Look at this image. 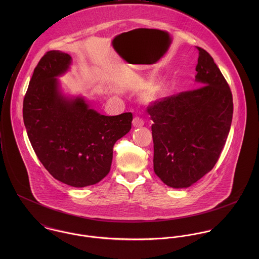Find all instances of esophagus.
Segmentation results:
<instances>
[{"instance_id": "34e87169", "label": "esophagus", "mask_w": 259, "mask_h": 259, "mask_svg": "<svg viewBox=\"0 0 259 259\" xmlns=\"http://www.w3.org/2000/svg\"><path fill=\"white\" fill-rule=\"evenodd\" d=\"M133 125L135 127H140V126H143L144 125V120L139 117V116H136L134 119H133Z\"/></svg>"}]
</instances>
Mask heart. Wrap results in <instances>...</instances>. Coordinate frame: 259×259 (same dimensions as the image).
Returning <instances> with one entry per match:
<instances>
[{"instance_id": "heart-1", "label": "heart", "mask_w": 259, "mask_h": 259, "mask_svg": "<svg viewBox=\"0 0 259 259\" xmlns=\"http://www.w3.org/2000/svg\"><path fill=\"white\" fill-rule=\"evenodd\" d=\"M167 95V88L164 84H158L152 89L148 95V102H155L163 99Z\"/></svg>"}]
</instances>
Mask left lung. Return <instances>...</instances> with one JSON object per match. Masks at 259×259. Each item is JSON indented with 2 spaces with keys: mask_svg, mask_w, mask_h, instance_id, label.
<instances>
[{
  "mask_svg": "<svg viewBox=\"0 0 259 259\" xmlns=\"http://www.w3.org/2000/svg\"><path fill=\"white\" fill-rule=\"evenodd\" d=\"M195 80L202 87L148 107L153 170L168 186L188 187L209 172L225 145L233 113L230 88L212 57L196 47Z\"/></svg>",
  "mask_w": 259,
  "mask_h": 259,
  "instance_id": "8db88e82",
  "label": "left lung"
}]
</instances>
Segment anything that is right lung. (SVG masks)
Instances as JSON below:
<instances>
[{"label": "right lung", "instance_id": "add662e5", "mask_svg": "<svg viewBox=\"0 0 259 259\" xmlns=\"http://www.w3.org/2000/svg\"><path fill=\"white\" fill-rule=\"evenodd\" d=\"M72 58L61 51L39 60L23 103L27 134L37 158L56 180L74 187L100 183L111 170L112 148L132 128L133 113L108 116L82 98L67 99L57 76Z\"/></svg>", "mask_w": 259, "mask_h": 259}]
</instances>
